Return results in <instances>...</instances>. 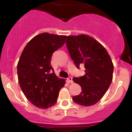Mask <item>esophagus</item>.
I'll return each mask as SVG.
<instances>
[{"label": "esophagus", "mask_w": 132, "mask_h": 132, "mask_svg": "<svg viewBox=\"0 0 132 132\" xmlns=\"http://www.w3.org/2000/svg\"><path fill=\"white\" fill-rule=\"evenodd\" d=\"M68 80V82H69V83H73V78L71 77H69L68 78H67Z\"/></svg>", "instance_id": "34e87169"}]
</instances>
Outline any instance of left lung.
Returning <instances> with one entry per match:
<instances>
[{
    "instance_id": "obj_1",
    "label": "left lung",
    "mask_w": 132,
    "mask_h": 132,
    "mask_svg": "<svg viewBox=\"0 0 132 132\" xmlns=\"http://www.w3.org/2000/svg\"><path fill=\"white\" fill-rule=\"evenodd\" d=\"M66 46L78 69L84 66L85 75L73 80L82 87V92L73 96L80 105L91 106L105 94L112 80L114 66L106 49L98 41L85 34L68 36Z\"/></svg>"
}]
</instances>
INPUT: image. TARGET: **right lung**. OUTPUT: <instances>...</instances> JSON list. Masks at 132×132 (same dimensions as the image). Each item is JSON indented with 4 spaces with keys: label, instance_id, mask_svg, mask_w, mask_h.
Returning a JSON list of instances; mask_svg holds the SVG:
<instances>
[{
    "label": "right lung",
    "instance_id": "1",
    "mask_svg": "<svg viewBox=\"0 0 132 132\" xmlns=\"http://www.w3.org/2000/svg\"><path fill=\"white\" fill-rule=\"evenodd\" d=\"M66 36L44 32L25 46L18 65L20 86L28 100L36 107L47 109L57 100L65 80L59 78L51 66L53 53L63 46Z\"/></svg>",
    "mask_w": 132,
    "mask_h": 132
}]
</instances>
